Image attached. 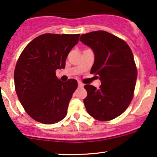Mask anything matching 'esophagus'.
<instances>
[{
    "mask_svg": "<svg viewBox=\"0 0 157 157\" xmlns=\"http://www.w3.org/2000/svg\"><path fill=\"white\" fill-rule=\"evenodd\" d=\"M84 86V84L82 83L81 82H78V87H80V88H82V87Z\"/></svg>",
    "mask_w": 157,
    "mask_h": 157,
    "instance_id": "obj_1",
    "label": "esophagus"
}]
</instances>
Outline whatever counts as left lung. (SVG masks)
<instances>
[{"instance_id":"obj_1","label":"left lung","mask_w":157,"mask_h":157,"mask_svg":"<svg viewBox=\"0 0 157 157\" xmlns=\"http://www.w3.org/2000/svg\"><path fill=\"white\" fill-rule=\"evenodd\" d=\"M80 40L94 53L90 73L101 82L98 89L84 86L88 93L83 100L85 108L96 120H112L127 109L133 97L137 79L133 54L125 41L106 31L83 34Z\"/></svg>"}]
</instances>
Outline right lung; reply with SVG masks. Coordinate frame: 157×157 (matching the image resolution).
<instances>
[{"label":"right lung","mask_w":157,"mask_h":157,"mask_svg":"<svg viewBox=\"0 0 157 157\" xmlns=\"http://www.w3.org/2000/svg\"><path fill=\"white\" fill-rule=\"evenodd\" d=\"M80 34L46 33L29 43L18 59L14 85L18 98L26 112L37 122L51 124L62 120L77 82H62L56 75L64 69L69 51Z\"/></svg>","instance_id":"1"}]
</instances>
